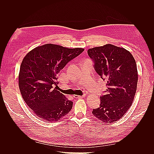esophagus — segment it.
I'll list each match as a JSON object with an SVG mask.
<instances>
[{"label":"esophagus","mask_w":154,"mask_h":154,"mask_svg":"<svg viewBox=\"0 0 154 154\" xmlns=\"http://www.w3.org/2000/svg\"><path fill=\"white\" fill-rule=\"evenodd\" d=\"M74 97H76V98H82V97H85V94L83 95V96H78V95H74Z\"/></svg>","instance_id":"esophagus-1"}]
</instances>
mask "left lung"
I'll return each instance as SVG.
<instances>
[{
    "mask_svg": "<svg viewBox=\"0 0 154 154\" xmlns=\"http://www.w3.org/2000/svg\"><path fill=\"white\" fill-rule=\"evenodd\" d=\"M87 53L97 73L107 81L106 94L100 97V106L92 114L104 123H114L134 101L138 80L136 60L128 50L112 44L88 49Z\"/></svg>",
    "mask_w": 154,
    "mask_h": 154,
    "instance_id": "obj_1",
    "label": "left lung"
}]
</instances>
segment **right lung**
Here are the masks:
<instances>
[{
    "label": "right lung",
    "instance_id": "obj_1",
    "mask_svg": "<svg viewBox=\"0 0 154 154\" xmlns=\"http://www.w3.org/2000/svg\"><path fill=\"white\" fill-rule=\"evenodd\" d=\"M83 51L47 44L32 49L23 58L18 86L22 98L37 117L56 122L71 110L73 102L58 89L57 75Z\"/></svg>",
    "mask_w": 154,
    "mask_h": 154
}]
</instances>
